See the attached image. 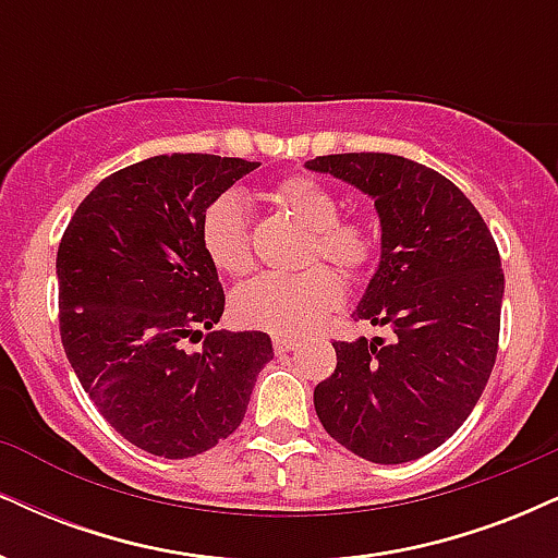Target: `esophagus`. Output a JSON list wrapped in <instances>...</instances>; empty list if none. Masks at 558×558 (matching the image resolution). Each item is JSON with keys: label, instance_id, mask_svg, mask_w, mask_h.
<instances>
[{"label": "esophagus", "instance_id": "obj_1", "mask_svg": "<svg viewBox=\"0 0 558 558\" xmlns=\"http://www.w3.org/2000/svg\"><path fill=\"white\" fill-rule=\"evenodd\" d=\"M272 345H275V354H286V351H293V349H296L299 341H293V338L275 336V338H272Z\"/></svg>", "mask_w": 558, "mask_h": 558}]
</instances>
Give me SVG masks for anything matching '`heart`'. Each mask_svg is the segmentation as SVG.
I'll return each mask as SVG.
<instances>
[{
  "label": "heart",
  "instance_id": "obj_1",
  "mask_svg": "<svg viewBox=\"0 0 558 558\" xmlns=\"http://www.w3.org/2000/svg\"><path fill=\"white\" fill-rule=\"evenodd\" d=\"M275 207L312 230L306 262L328 259L345 272H362L373 265L375 233L360 220H338L341 204L330 189L310 175L286 178L272 191ZM202 243L207 257L222 272L246 275L254 267L252 233L246 209L235 194L215 198L202 220ZM343 283L330 267L304 272H267L239 288L233 310L243 325L275 336H304L315 330L332 306L341 304Z\"/></svg>",
  "mask_w": 558,
  "mask_h": 558
}]
</instances>
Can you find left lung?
<instances>
[{"instance_id": "1", "label": "left lung", "mask_w": 558, "mask_h": 558, "mask_svg": "<svg viewBox=\"0 0 558 558\" xmlns=\"http://www.w3.org/2000/svg\"><path fill=\"white\" fill-rule=\"evenodd\" d=\"M304 168L375 202L380 262L351 317L390 330L388 341L332 343L317 417L367 462H414L462 427L490 377L504 301L496 241L457 185L407 157L328 155Z\"/></svg>"}]
</instances>
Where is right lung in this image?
<instances>
[{
  "label": "right lung",
  "instance_id": "right-lung-1",
  "mask_svg": "<svg viewBox=\"0 0 558 558\" xmlns=\"http://www.w3.org/2000/svg\"><path fill=\"white\" fill-rule=\"evenodd\" d=\"M259 162L159 155L112 172L57 248L60 336L101 417L133 446L189 459L241 425L272 360L259 330H213L226 310L204 213ZM208 336H203V330ZM203 349L189 352L184 338Z\"/></svg>",
  "mask_w": 558,
  "mask_h": 558
}]
</instances>
